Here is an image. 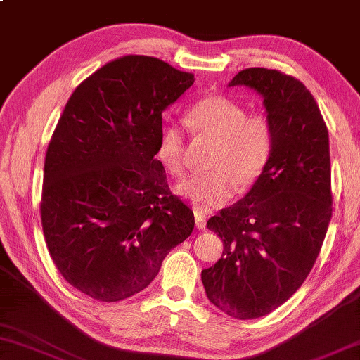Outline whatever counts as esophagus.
Returning a JSON list of instances; mask_svg holds the SVG:
<instances>
[{"instance_id":"esophagus-1","label":"esophagus","mask_w":360,"mask_h":360,"mask_svg":"<svg viewBox=\"0 0 360 360\" xmlns=\"http://www.w3.org/2000/svg\"><path fill=\"white\" fill-rule=\"evenodd\" d=\"M195 225H197L198 230H205V226H206L205 215H202L201 212H198L197 209H195Z\"/></svg>"}]
</instances>
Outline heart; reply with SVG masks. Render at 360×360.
Returning <instances> with one entry per match:
<instances>
[{"mask_svg":"<svg viewBox=\"0 0 360 360\" xmlns=\"http://www.w3.org/2000/svg\"><path fill=\"white\" fill-rule=\"evenodd\" d=\"M186 124L193 134L214 140L206 173L188 176L176 186L181 197L192 201L200 212L225 205L239 187L257 182L271 160L274 130L269 117L247 115L239 102L226 96H207L187 110ZM158 159L169 174L186 169V135L176 124H162L155 148Z\"/></svg>","mask_w":360,"mask_h":360,"instance_id":"heart-1","label":"heart"}]
</instances>
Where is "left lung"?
Wrapping results in <instances>:
<instances>
[{
    "label": "left lung",
    "instance_id": "1",
    "mask_svg": "<svg viewBox=\"0 0 360 360\" xmlns=\"http://www.w3.org/2000/svg\"><path fill=\"white\" fill-rule=\"evenodd\" d=\"M263 96L274 130L264 173L243 200L207 220L224 253L202 269L206 296L225 315L264 316L305 282L332 217L329 132L297 78L276 69L240 70L230 86Z\"/></svg>",
    "mask_w": 360,
    "mask_h": 360
}]
</instances>
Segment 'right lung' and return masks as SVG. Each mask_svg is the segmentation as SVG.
<instances>
[{
  "label": "right lung",
  "instance_id": "add662e5",
  "mask_svg": "<svg viewBox=\"0 0 360 360\" xmlns=\"http://www.w3.org/2000/svg\"><path fill=\"white\" fill-rule=\"evenodd\" d=\"M195 82L153 56L126 55L72 93L45 154L41 220L68 282L102 302L145 290L191 236L192 209L155 159L162 113Z\"/></svg>",
  "mask_w": 360,
  "mask_h": 360
}]
</instances>
